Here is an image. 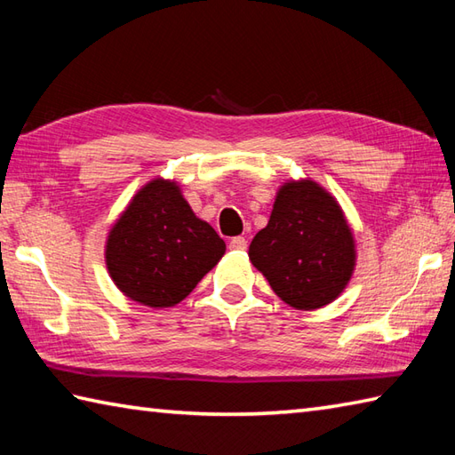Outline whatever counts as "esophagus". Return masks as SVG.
Returning a JSON list of instances; mask_svg holds the SVG:
<instances>
[{"label": "esophagus", "instance_id": "esophagus-1", "mask_svg": "<svg viewBox=\"0 0 455 455\" xmlns=\"http://www.w3.org/2000/svg\"><path fill=\"white\" fill-rule=\"evenodd\" d=\"M230 250H236V252H243V250L248 248V240L244 236H235L230 240Z\"/></svg>", "mask_w": 455, "mask_h": 455}]
</instances>
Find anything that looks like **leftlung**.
<instances>
[{
    "mask_svg": "<svg viewBox=\"0 0 455 455\" xmlns=\"http://www.w3.org/2000/svg\"><path fill=\"white\" fill-rule=\"evenodd\" d=\"M248 258L274 293L297 311L323 308L342 295L355 269V238L340 203L311 178L279 186L266 228Z\"/></svg>",
    "mask_w": 455,
    "mask_h": 455,
    "instance_id": "1",
    "label": "left lung"
}]
</instances>
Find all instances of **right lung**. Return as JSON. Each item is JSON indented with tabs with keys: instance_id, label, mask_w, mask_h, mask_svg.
<instances>
[{
	"instance_id": "obj_1",
	"label": "right lung",
	"mask_w": 455,
	"mask_h": 455,
	"mask_svg": "<svg viewBox=\"0 0 455 455\" xmlns=\"http://www.w3.org/2000/svg\"><path fill=\"white\" fill-rule=\"evenodd\" d=\"M227 244L199 219L176 180L154 178L134 193L105 240V266L131 301L181 303L225 256Z\"/></svg>"
}]
</instances>
